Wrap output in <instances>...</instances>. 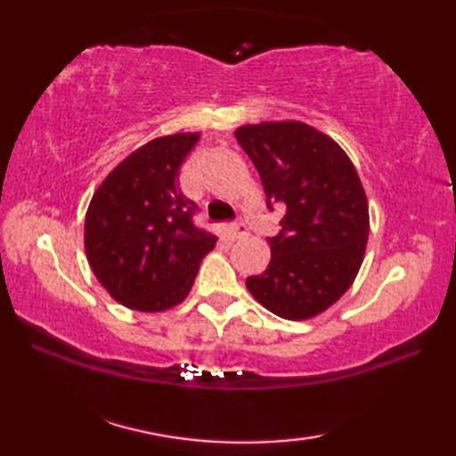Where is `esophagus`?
Masks as SVG:
<instances>
[{"label": "esophagus", "instance_id": "1", "mask_svg": "<svg viewBox=\"0 0 456 456\" xmlns=\"http://www.w3.org/2000/svg\"><path fill=\"white\" fill-rule=\"evenodd\" d=\"M227 233L231 239H240L247 235V223L243 219H235L231 225L227 227Z\"/></svg>", "mask_w": 456, "mask_h": 456}]
</instances>
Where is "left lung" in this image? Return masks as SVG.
Segmentation results:
<instances>
[{"mask_svg":"<svg viewBox=\"0 0 456 456\" xmlns=\"http://www.w3.org/2000/svg\"><path fill=\"white\" fill-rule=\"evenodd\" d=\"M235 137L253 160L266 208L284 209L280 233L268 237L270 265L247 288L268 312L309 319L333 305L361 268L368 203L345 151L297 121L245 125Z\"/></svg>","mask_w":456,"mask_h":456,"instance_id":"left-lung-1","label":"left lung"}]
</instances>
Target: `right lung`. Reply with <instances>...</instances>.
I'll use <instances>...</instances> for the list:
<instances>
[{
	"mask_svg": "<svg viewBox=\"0 0 456 456\" xmlns=\"http://www.w3.org/2000/svg\"><path fill=\"white\" fill-rule=\"evenodd\" d=\"M198 133L159 137L103 180L86 213L88 263L113 299L164 312L188 296L217 237L193 223L198 206L180 190V167Z\"/></svg>",
	"mask_w": 456,
	"mask_h": 456,
	"instance_id": "1",
	"label": "right lung"
}]
</instances>
